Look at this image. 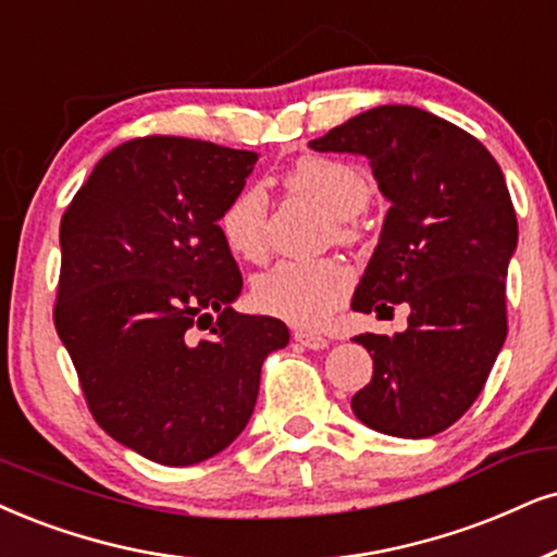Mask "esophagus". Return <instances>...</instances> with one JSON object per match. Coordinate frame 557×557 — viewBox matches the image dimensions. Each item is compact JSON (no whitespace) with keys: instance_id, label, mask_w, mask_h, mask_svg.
<instances>
[{"instance_id":"obj_1","label":"esophagus","mask_w":557,"mask_h":557,"mask_svg":"<svg viewBox=\"0 0 557 557\" xmlns=\"http://www.w3.org/2000/svg\"><path fill=\"white\" fill-rule=\"evenodd\" d=\"M293 339L300 344V347L306 349H326L329 347V339L321 334H313V331H295Z\"/></svg>"}]
</instances>
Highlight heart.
<instances>
[{
  "label": "heart",
  "mask_w": 557,
  "mask_h": 557,
  "mask_svg": "<svg viewBox=\"0 0 557 557\" xmlns=\"http://www.w3.org/2000/svg\"><path fill=\"white\" fill-rule=\"evenodd\" d=\"M285 187L308 197L336 218V236H357L355 218L370 206L372 182L362 166L334 157H302L285 172ZM221 238L238 259L262 262L267 257V195L246 185L231 195L218 215ZM351 270L342 259L274 264L251 285L255 308L293 326H319L342 306L351 290Z\"/></svg>",
  "instance_id": "b5f03b06"
}]
</instances>
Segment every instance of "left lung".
<instances>
[{
	"label": "left lung",
	"instance_id": "8db88e82",
	"mask_svg": "<svg viewBox=\"0 0 557 557\" xmlns=\"http://www.w3.org/2000/svg\"><path fill=\"white\" fill-rule=\"evenodd\" d=\"M308 146L362 153L391 202L351 308H411L400 334L355 336L372 380L351 411L404 440L445 432L481 396L506 339L519 231L502 166L470 133L411 104L360 112Z\"/></svg>",
	"mask_w": 557,
	"mask_h": 557
}]
</instances>
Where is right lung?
<instances>
[{
	"instance_id": "add662e5",
	"label": "right lung",
	"mask_w": 557,
	"mask_h": 557,
	"mask_svg": "<svg viewBox=\"0 0 557 557\" xmlns=\"http://www.w3.org/2000/svg\"><path fill=\"white\" fill-rule=\"evenodd\" d=\"M257 159L195 138L125 140L61 218L55 331L97 424L161 466L226 449L267 355L290 342L283 321L231 308L244 283L218 215Z\"/></svg>"
}]
</instances>
